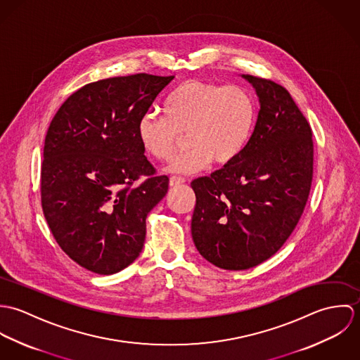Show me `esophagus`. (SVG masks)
Segmentation results:
<instances>
[{"label":"esophagus","mask_w":360,"mask_h":360,"mask_svg":"<svg viewBox=\"0 0 360 360\" xmlns=\"http://www.w3.org/2000/svg\"><path fill=\"white\" fill-rule=\"evenodd\" d=\"M186 183V180L183 179V177H170V180H169V186L170 187H176V186H180V184H184Z\"/></svg>","instance_id":"34e87169"}]
</instances>
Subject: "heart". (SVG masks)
Returning a JSON list of instances; mask_svg holds the SVG:
<instances>
[{
	"label": "heart",
	"mask_w": 360,
	"mask_h": 360,
	"mask_svg": "<svg viewBox=\"0 0 360 360\" xmlns=\"http://www.w3.org/2000/svg\"><path fill=\"white\" fill-rule=\"evenodd\" d=\"M164 116L146 113L137 126L143 150L156 160H167L181 134L187 151L177 155L167 172L194 174L212 162L226 166L245 150L255 124L250 94L238 86L190 80L174 89L163 105Z\"/></svg>",
	"instance_id": "heart-1"
}]
</instances>
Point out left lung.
<instances>
[{"label":"left lung","instance_id":"1","mask_svg":"<svg viewBox=\"0 0 360 360\" xmlns=\"http://www.w3.org/2000/svg\"><path fill=\"white\" fill-rule=\"evenodd\" d=\"M255 90L252 136L234 162L191 183V236L198 252L224 270H247L273 257L308 201L313 141L308 120L280 84L241 75Z\"/></svg>","mask_w":360,"mask_h":360}]
</instances>
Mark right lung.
I'll return each instance as SVG.
<instances>
[{"label":"right lung","instance_id":"obj_1","mask_svg":"<svg viewBox=\"0 0 360 360\" xmlns=\"http://www.w3.org/2000/svg\"><path fill=\"white\" fill-rule=\"evenodd\" d=\"M174 76L139 73L90 83L59 108L46 136L41 205L62 251L97 274H115L143 250L146 219L166 195L137 126ZM141 175L149 179L133 186Z\"/></svg>","mask_w":360,"mask_h":360}]
</instances>
